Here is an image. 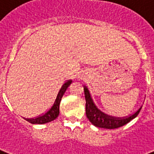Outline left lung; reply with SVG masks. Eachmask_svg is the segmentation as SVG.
Segmentation results:
<instances>
[{"label":"left lung","instance_id":"left-lung-1","mask_svg":"<svg viewBox=\"0 0 154 154\" xmlns=\"http://www.w3.org/2000/svg\"><path fill=\"white\" fill-rule=\"evenodd\" d=\"M84 92H85V99H86V114L89 121L94 126L104 128V129H116L118 127L124 126L129 122L137 117L142 107L138 109L133 114L123 117V118H116L110 115H108L102 112L98 109L97 106L94 103L91 93L88 88L84 86Z\"/></svg>","mask_w":154,"mask_h":154}]
</instances>
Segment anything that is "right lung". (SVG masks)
Listing matches in <instances>:
<instances>
[{
  "label": "right lung",
  "instance_id": "add662e5",
  "mask_svg": "<svg viewBox=\"0 0 154 154\" xmlns=\"http://www.w3.org/2000/svg\"><path fill=\"white\" fill-rule=\"evenodd\" d=\"M72 82V80H68L63 84V86L59 91V93L57 94L56 99L54 100L53 105L51 106V109L47 110L45 113L39 115L38 117H36V118H24L25 120L28 121V122L32 124H45L52 122L55 118H58V116L60 114V103L61 99H62L63 94L65 93L67 88L70 86Z\"/></svg>",
  "mask_w": 154,
  "mask_h": 154
}]
</instances>
